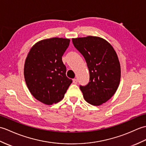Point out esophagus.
Here are the masks:
<instances>
[{
	"instance_id": "obj_1",
	"label": "esophagus",
	"mask_w": 146,
	"mask_h": 146,
	"mask_svg": "<svg viewBox=\"0 0 146 146\" xmlns=\"http://www.w3.org/2000/svg\"><path fill=\"white\" fill-rule=\"evenodd\" d=\"M77 79H73V83L74 84H77Z\"/></svg>"
}]
</instances>
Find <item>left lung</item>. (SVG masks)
<instances>
[{
    "label": "left lung",
    "instance_id": "left-lung-1",
    "mask_svg": "<svg viewBox=\"0 0 146 146\" xmlns=\"http://www.w3.org/2000/svg\"><path fill=\"white\" fill-rule=\"evenodd\" d=\"M74 47L85 59L89 82L80 86L84 98L94 106H100L111 99L121 80V66L117 55L108 41L99 37L72 38Z\"/></svg>",
    "mask_w": 146,
    "mask_h": 146
}]
</instances>
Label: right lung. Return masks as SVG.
Segmentation results:
<instances>
[{"label":"right lung","mask_w":146,"mask_h":146,"mask_svg":"<svg viewBox=\"0 0 146 146\" xmlns=\"http://www.w3.org/2000/svg\"><path fill=\"white\" fill-rule=\"evenodd\" d=\"M70 39L54 37L38 42L25 59L24 78L32 95L47 105L62 100L72 82L62 60Z\"/></svg>","instance_id":"obj_1"}]
</instances>
